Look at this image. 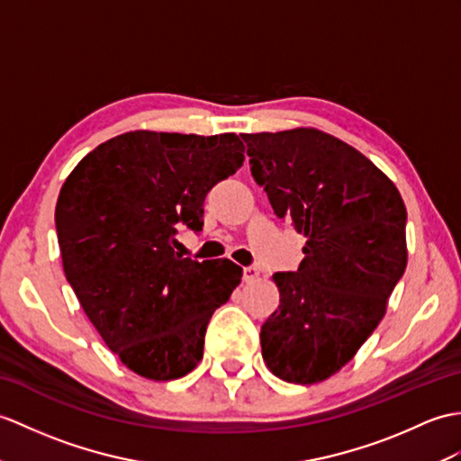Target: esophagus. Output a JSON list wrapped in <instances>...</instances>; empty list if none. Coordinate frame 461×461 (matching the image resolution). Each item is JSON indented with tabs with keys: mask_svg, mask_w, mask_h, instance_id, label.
<instances>
[{
	"mask_svg": "<svg viewBox=\"0 0 461 461\" xmlns=\"http://www.w3.org/2000/svg\"><path fill=\"white\" fill-rule=\"evenodd\" d=\"M259 269H257V267H245L243 269V281L245 283H255V281H259Z\"/></svg>",
	"mask_w": 461,
	"mask_h": 461,
	"instance_id": "obj_1",
	"label": "esophagus"
}]
</instances>
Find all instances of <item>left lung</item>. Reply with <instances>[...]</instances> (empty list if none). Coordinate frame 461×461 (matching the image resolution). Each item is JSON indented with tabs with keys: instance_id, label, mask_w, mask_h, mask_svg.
<instances>
[{
	"instance_id": "left-lung-1",
	"label": "left lung",
	"mask_w": 461,
	"mask_h": 461,
	"mask_svg": "<svg viewBox=\"0 0 461 461\" xmlns=\"http://www.w3.org/2000/svg\"><path fill=\"white\" fill-rule=\"evenodd\" d=\"M251 173L283 221L306 238L296 273L273 275L279 310L261 328L283 381H326L379 326L406 269V208L393 180L314 127L243 133Z\"/></svg>"
}]
</instances>
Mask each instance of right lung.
<instances>
[{"mask_svg":"<svg viewBox=\"0 0 461 461\" xmlns=\"http://www.w3.org/2000/svg\"><path fill=\"white\" fill-rule=\"evenodd\" d=\"M235 133L137 130L98 145L57 200L62 269L92 326L127 369L185 377L204 356L212 314L241 283L228 259L175 251L176 230L202 228L204 198L243 165Z\"/></svg>","mask_w":461,"mask_h":461,"instance_id":"obj_1","label":"right lung"}]
</instances>
